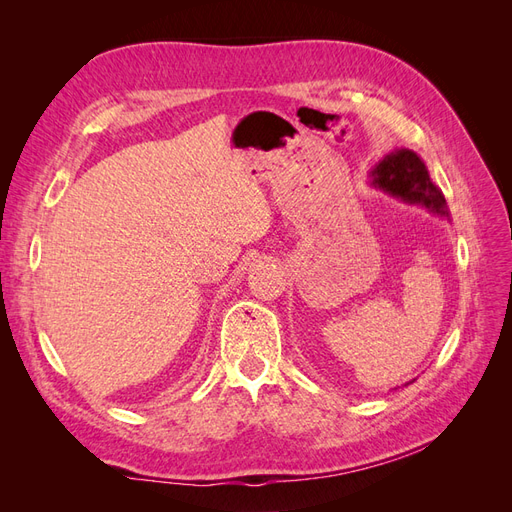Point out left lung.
Segmentation results:
<instances>
[{"label": "left lung", "instance_id": "8db88e82", "mask_svg": "<svg viewBox=\"0 0 512 512\" xmlns=\"http://www.w3.org/2000/svg\"><path fill=\"white\" fill-rule=\"evenodd\" d=\"M371 185L391 194L408 205H421L431 213L448 218L446 200L436 183L429 179V170L412 149H397L371 168Z\"/></svg>", "mask_w": 512, "mask_h": 512}]
</instances>
